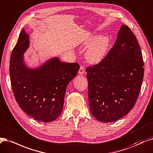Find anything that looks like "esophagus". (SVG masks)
I'll return each mask as SVG.
<instances>
[{
	"instance_id": "obj_1",
	"label": "esophagus",
	"mask_w": 153,
	"mask_h": 153,
	"mask_svg": "<svg viewBox=\"0 0 153 153\" xmlns=\"http://www.w3.org/2000/svg\"><path fill=\"white\" fill-rule=\"evenodd\" d=\"M85 72V69H84V68L83 67L82 65H81L80 68H79V74H81V75H82L84 74Z\"/></svg>"
}]
</instances>
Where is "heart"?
<instances>
[{
    "mask_svg": "<svg viewBox=\"0 0 153 153\" xmlns=\"http://www.w3.org/2000/svg\"><path fill=\"white\" fill-rule=\"evenodd\" d=\"M95 38L96 36H91L81 44L84 48L90 46L86 51L85 56L88 61L91 64L98 63L102 60L107 53L109 45V38L107 36H99L94 42Z\"/></svg>",
    "mask_w": 153,
    "mask_h": 153,
    "instance_id": "1",
    "label": "heart"
}]
</instances>
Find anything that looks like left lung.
Masks as SVG:
<instances>
[{
    "label": "left lung",
    "instance_id": "1",
    "mask_svg": "<svg viewBox=\"0 0 153 153\" xmlns=\"http://www.w3.org/2000/svg\"><path fill=\"white\" fill-rule=\"evenodd\" d=\"M144 62L137 39L123 25L102 61L86 69L91 112L103 123L123 117L134 106L144 77Z\"/></svg>",
    "mask_w": 153,
    "mask_h": 153
}]
</instances>
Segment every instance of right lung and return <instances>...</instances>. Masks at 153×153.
<instances>
[{
    "label": "right lung",
    "instance_id": "right-lung-1",
    "mask_svg": "<svg viewBox=\"0 0 153 153\" xmlns=\"http://www.w3.org/2000/svg\"><path fill=\"white\" fill-rule=\"evenodd\" d=\"M29 36L24 29L10 59L12 89L19 107L39 121L52 122L61 114L66 88L79 69L77 63L53 57L36 69L28 68L23 54L29 47Z\"/></svg>",
    "mask_w": 153,
    "mask_h": 153
}]
</instances>
